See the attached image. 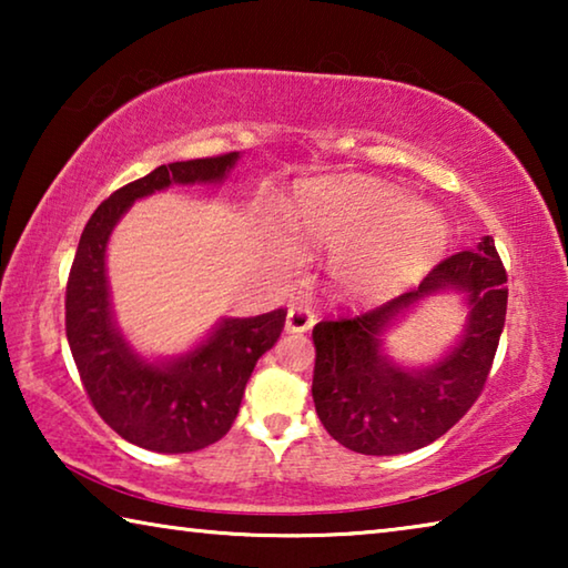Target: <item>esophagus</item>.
Instances as JSON below:
<instances>
[{"label":"esophagus","instance_id":"obj_1","mask_svg":"<svg viewBox=\"0 0 568 568\" xmlns=\"http://www.w3.org/2000/svg\"><path fill=\"white\" fill-rule=\"evenodd\" d=\"M315 323V313L311 311V307H291L287 311V321H285V328L291 333H307L313 328Z\"/></svg>","mask_w":568,"mask_h":568}]
</instances>
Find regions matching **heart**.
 <instances>
[{"instance_id":"1","label":"heart","mask_w":568,"mask_h":568,"mask_svg":"<svg viewBox=\"0 0 568 568\" xmlns=\"http://www.w3.org/2000/svg\"><path fill=\"white\" fill-rule=\"evenodd\" d=\"M293 223L333 253L341 287L361 301L398 293L436 261L448 230L440 215L373 180H325L301 187Z\"/></svg>"}]
</instances>
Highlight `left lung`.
<instances>
[{
	"instance_id": "obj_1",
	"label": "left lung",
	"mask_w": 568,
	"mask_h": 568,
	"mask_svg": "<svg viewBox=\"0 0 568 568\" xmlns=\"http://www.w3.org/2000/svg\"><path fill=\"white\" fill-rule=\"evenodd\" d=\"M506 267L494 237L440 261L418 291L361 315L313 328V400L325 430L365 456H396L434 444L478 400L506 323ZM444 286L469 293L465 341L434 369L403 372L379 353V331L420 296Z\"/></svg>"
}]
</instances>
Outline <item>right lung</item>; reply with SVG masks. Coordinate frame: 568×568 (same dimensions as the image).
<instances>
[{
  "label": "right lung",
  "instance_id": "right-lung-1",
  "mask_svg": "<svg viewBox=\"0 0 568 568\" xmlns=\"http://www.w3.org/2000/svg\"><path fill=\"white\" fill-rule=\"evenodd\" d=\"M237 152L170 162L114 190L82 230L64 293V328L80 381L94 410L130 444L158 454H187L223 438L257 358L285 328V307L227 318L210 338L170 365L140 361L114 331L104 277V247L134 200L172 182H215Z\"/></svg>",
  "mask_w": 568,
  "mask_h": 568
}]
</instances>
